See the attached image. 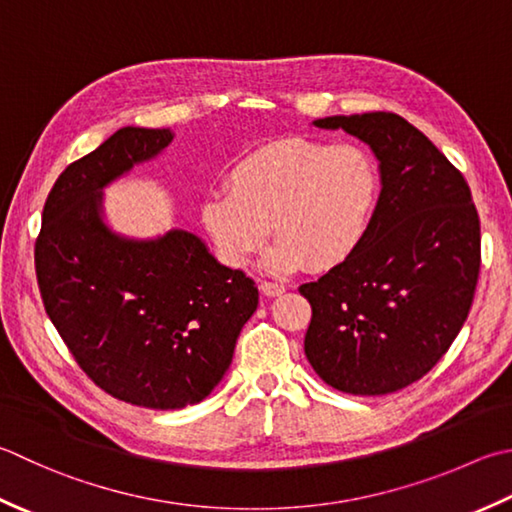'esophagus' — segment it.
Returning a JSON list of instances; mask_svg holds the SVG:
<instances>
[{
	"instance_id": "34e87169",
	"label": "esophagus",
	"mask_w": 512,
	"mask_h": 512,
	"mask_svg": "<svg viewBox=\"0 0 512 512\" xmlns=\"http://www.w3.org/2000/svg\"><path fill=\"white\" fill-rule=\"evenodd\" d=\"M259 288H262V293L266 297H279L286 290L284 284H277V282H262L259 284Z\"/></svg>"
}]
</instances>
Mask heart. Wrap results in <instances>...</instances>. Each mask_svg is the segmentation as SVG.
I'll use <instances>...</instances> for the list:
<instances>
[{"label":"heart","mask_w":512,"mask_h":512,"mask_svg":"<svg viewBox=\"0 0 512 512\" xmlns=\"http://www.w3.org/2000/svg\"><path fill=\"white\" fill-rule=\"evenodd\" d=\"M379 193L382 175L368 150L286 137L228 170L226 190L204 199L202 222L233 268L250 264L270 226L277 237L266 257L270 270H330L364 244Z\"/></svg>","instance_id":"b5f03b06"}]
</instances>
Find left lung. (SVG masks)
<instances>
[{"instance_id":"8db88e82","label":"left lung","mask_w":512,"mask_h":512,"mask_svg":"<svg viewBox=\"0 0 512 512\" xmlns=\"http://www.w3.org/2000/svg\"><path fill=\"white\" fill-rule=\"evenodd\" d=\"M379 159L382 195L364 244L302 284L313 317L304 353L342 393L388 395L422 379L462 330L482 264V233L464 175L395 113L335 115Z\"/></svg>"}]
</instances>
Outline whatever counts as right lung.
Here are the masks:
<instances>
[{
  "instance_id": "1",
  "label": "right lung",
  "mask_w": 512,
  "mask_h": 512,
  "mask_svg": "<svg viewBox=\"0 0 512 512\" xmlns=\"http://www.w3.org/2000/svg\"><path fill=\"white\" fill-rule=\"evenodd\" d=\"M166 128H119L68 164L46 197L35 239L37 286L79 368L126 404L175 410L224 377L257 310V286L202 239L117 237L99 217V188L170 144Z\"/></svg>"
}]
</instances>
